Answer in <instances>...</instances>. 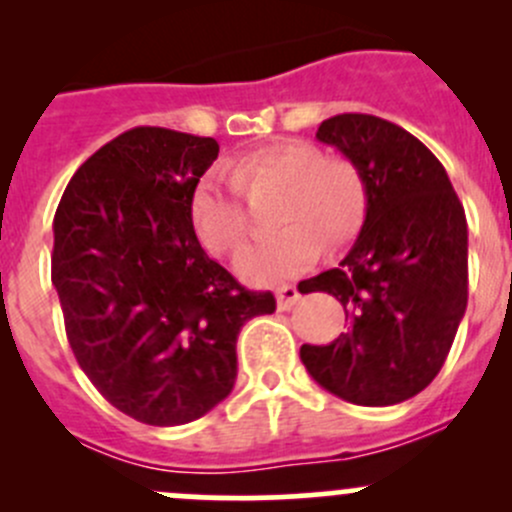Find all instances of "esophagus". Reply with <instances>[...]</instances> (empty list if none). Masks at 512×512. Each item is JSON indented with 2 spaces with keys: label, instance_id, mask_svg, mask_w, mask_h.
<instances>
[{
  "label": "esophagus",
  "instance_id": "obj_1",
  "mask_svg": "<svg viewBox=\"0 0 512 512\" xmlns=\"http://www.w3.org/2000/svg\"><path fill=\"white\" fill-rule=\"evenodd\" d=\"M297 299H299V289L294 287V285L277 287V307H280L282 312L292 309L294 304H297Z\"/></svg>",
  "mask_w": 512,
  "mask_h": 512
}]
</instances>
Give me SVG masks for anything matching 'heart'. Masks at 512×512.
I'll list each match as a JSON object with an SVG mask.
<instances>
[{"label":"heart","instance_id":"1","mask_svg":"<svg viewBox=\"0 0 512 512\" xmlns=\"http://www.w3.org/2000/svg\"><path fill=\"white\" fill-rule=\"evenodd\" d=\"M280 185L272 223L282 225L247 242L235 255V270L252 285H275L307 270L319 255L342 245L361 223L366 203L359 168L344 156H322L307 141L262 143L225 168L205 173L190 195V225L213 255H225L247 230L240 185Z\"/></svg>","mask_w":512,"mask_h":512}]
</instances>
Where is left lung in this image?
Returning <instances> with one entry per match:
<instances>
[{
    "label": "left lung",
    "mask_w": 512,
    "mask_h": 512,
    "mask_svg": "<svg viewBox=\"0 0 512 512\" xmlns=\"http://www.w3.org/2000/svg\"><path fill=\"white\" fill-rule=\"evenodd\" d=\"M317 138L359 168L366 218L349 255L299 292H329L352 329L299 356L329 394L394 406L426 389L468 304V225L438 158L396 123L369 113L322 121Z\"/></svg>",
    "instance_id": "1"
}]
</instances>
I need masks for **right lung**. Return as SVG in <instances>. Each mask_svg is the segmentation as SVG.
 Masks as SVG:
<instances>
[{
  "label": "right lung",
  "mask_w": 512,
  "mask_h": 512,
  "mask_svg": "<svg viewBox=\"0 0 512 512\" xmlns=\"http://www.w3.org/2000/svg\"><path fill=\"white\" fill-rule=\"evenodd\" d=\"M218 153L215 138L131 128L76 170L54 215L51 282L76 361L148 426L215 409L235 386L242 324L277 307L208 257L190 225Z\"/></svg>",
  "instance_id": "add662e5"
}]
</instances>
